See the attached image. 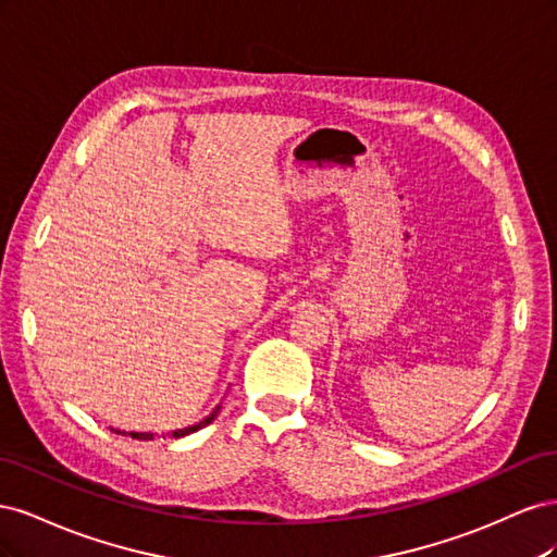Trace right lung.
<instances>
[{"instance_id": "1", "label": "right lung", "mask_w": 557, "mask_h": 557, "mask_svg": "<svg viewBox=\"0 0 557 557\" xmlns=\"http://www.w3.org/2000/svg\"><path fill=\"white\" fill-rule=\"evenodd\" d=\"M218 411H221V407H215V409H213V413H209L205 420H199L197 425L183 428V430H174V432H170V436H174V440H178V436L193 434V432H197V430H201V428L211 425V423H213V418L218 416ZM113 432H117V430H113ZM117 434H121V432H117ZM123 434H125V432H123ZM129 436H132V440H139V442H150V440H153V434H150V432H129ZM162 436H164V434H162Z\"/></svg>"}]
</instances>
